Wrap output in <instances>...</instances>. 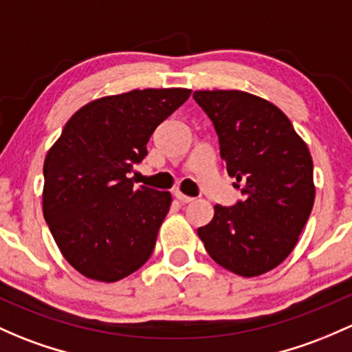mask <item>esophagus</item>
<instances>
[{
  "instance_id": "1",
  "label": "esophagus",
  "mask_w": 352,
  "mask_h": 352,
  "mask_svg": "<svg viewBox=\"0 0 352 352\" xmlns=\"http://www.w3.org/2000/svg\"><path fill=\"white\" fill-rule=\"evenodd\" d=\"M173 195H175V197L179 199L180 202H184V204H188V202L194 201V197H188V195L182 194V192H180V190H175V192H173Z\"/></svg>"
}]
</instances>
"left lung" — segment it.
<instances>
[{
	"label": "left lung",
	"mask_w": 352,
	"mask_h": 352,
	"mask_svg": "<svg viewBox=\"0 0 352 352\" xmlns=\"http://www.w3.org/2000/svg\"><path fill=\"white\" fill-rule=\"evenodd\" d=\"M219 136L221 158L244 201L214 206L197 229L209 256L239 276L276 268L298 241L316 199L314 164L290 120L243 91H195Z\"/></svg>",
	"instance_id": "left-lung-1"
}]
</instances>
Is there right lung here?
Masks as SVG:
<instances>
[{
    "instance_id": "right-lung-1",
    "label": "right lung",
    "mask_w": 352,
    "mask_h": 352,
    "mask_svg": "<svg viewBox=\"0 0 352 352\" xmlns=\"http://www.w3.org/2000/svg\"><path fill=\"white\" fill-rule=\"evenodd\" d=\"M190 89H135L82 106L43 164V217L58 250L80 275L113 283L153 253L172 195L135 187L128 173L146 157L155 128Z\"/></svg>"
}]
</instances>
